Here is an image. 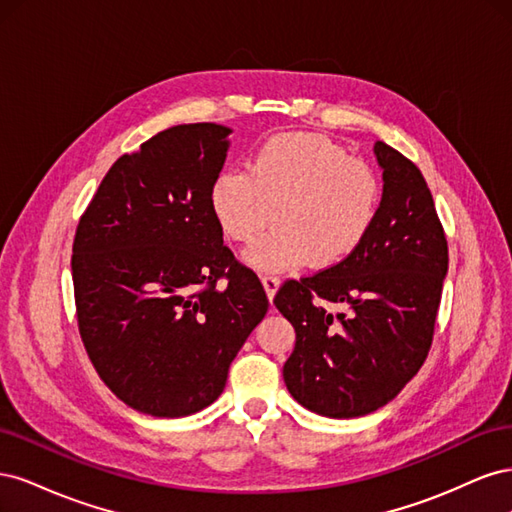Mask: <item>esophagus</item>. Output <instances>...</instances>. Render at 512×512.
I'll return each mask as SVG.
<instances>
[{"mask_svg":"<svg viewBox=\"0 0 512 512\" xmlns=\"http://www.w3.org/2000/svg\"><path fill=\"white\" fill-rule=\"evenodd\" d=\"M262 286L267 290V297L273 299L277 288H280V277L277 275H262Z\"/></svg>","mask_w":512,"mask_h":512,"instance_id":"obj_1","label":"esophagus"}]
</instances>
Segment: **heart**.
Returning a JSON list of instances; mask_svg holds the SVG:
<instances>
[{
	"label": "heart",
	"mask_w": 512,
	"mask_h": 512,
	"mask_svg": "<svg viewBox=\"0 0 512 512\" xmlns=\"http://www.w3.org/2000/svg\"><path fill=\"white\" fill-rule=\"evenodd\" d=\"M380 179L367 162L314 132H286L256 145L245 168L228 166L209 183L211 218L232 243H250L280 203L277 226L245 252L258 271H292L312 260L335 267L361 247L380 211Z\"/></svg>",
	"instance_id": "1"
}]
</instances>
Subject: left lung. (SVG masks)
Returning <instances> with one entry per match:
<instances>
[{
	"mask_svg": "<svg viewBox=\"0 0 512 512\" xmlns=\"http://www.w3.org/2000/svg\"><path fill=\"white\" fill-rule=\"evenodd\" d=\"M374 153L384 185L367 239L339 265L286 282L273 301L297 333L284 363L288 391L329 418L374 412L416 376L448 271L446 237L421 170L382 141ZM331 302L343 312L327 313Z\"/></svg>",
	"mask_w": 512,
	"mask_h": 512,
	"instance_id": "1",
	"label": "left lung"
}]
</instances>
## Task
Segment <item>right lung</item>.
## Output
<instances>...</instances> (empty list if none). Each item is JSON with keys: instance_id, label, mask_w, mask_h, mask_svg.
I'll return each mask as SVG.
<instances>
[{"instance_id": "right-lung-1", "label": "right lung", "mask_w": 512, "mask_h": 512, "mask_svg": "<svg viewBox=\"0 0 512 512\" xmlns=\"http://www.w3.org/2000/svg\"><path fill=\"white\" fill-rule=\"evenodd\" d=\"M230 132L183 123L151 136L111 166L76 228L85 350L108 389L143 414L179 418L211 406L269 309L207 203ZM222 276L229 282L218 289Z\"/></svg>"}]
</instances>
